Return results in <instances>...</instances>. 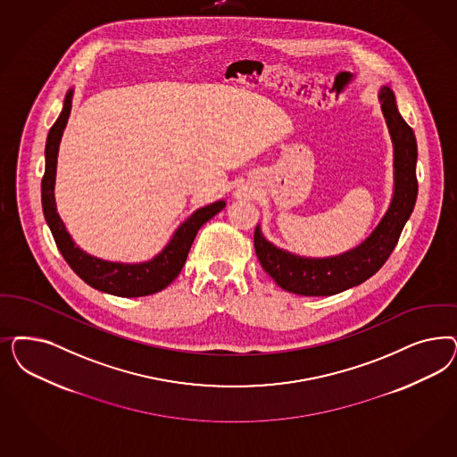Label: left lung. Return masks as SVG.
I'll return each mask as SVG.
<instances>
[{
    "mask_svg": "<svg viewBox=\"0 0 457 457\" xmlns=\"http://www.w3.org/2000/svg\"><path fill=\"white\" fill-rule=\"evenodd\" d=\"M383 118L394 145V195L382 220L361 244L331 257H303L269 242L255 227L253 247L265 272L284 291L301 295H333L370 279L395 249L417 200V141L398 112L392 88L378 92Z\"/></svg>",
    "mask_w": 457,
    "mask_h": 457,
    "instance_id": "8db88e82",
    "label": "left lung"
}]
</instances>
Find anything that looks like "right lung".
<instances>
[{"mask_svg":"<svg viewBox=\"0 0 457 457\" xmlns=\"http://www.w3.org/2000/svg\"><path fill=\"white\" fill-rule=\"evenodd\" d=\"M72 97L74 88H71L65 94L63 109L46 136L45 175L42 178L45 220L48 223L60 253L63 255L67 264L71 265L75 274L84 282H87L90 287L119 297H141L160 293L177 279L178 274L187 262L196 232L204 223L225 208V200H219L195 210L192 215L178 227L170 242L164 245V249L145 262H111L82 251L67 232L65 223L60 219L54 195L60 139L71 116Z\"/></svg>","mask_w":457,"mask_h":457,"instance_id":"add662e5","label":"right lung"}]
</instances>
